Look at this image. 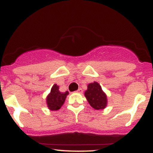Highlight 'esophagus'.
<instances>
[{
    "label": "esophagus",
    "mask_w": 153,
    "mask_h": 153,
    "mask_svg": "<svg viewBox=\"0 0 153 153\" xmlns=\"http://www.w3.org/2000/svg\"><path fill=\"white\" fill-rule=\"evenodd\" d=\"M77 92L80 93V94H82V88H79L78 90L77 91Z\"/></svg>",
    "instance_id": "obj_1"
}]
</instances>
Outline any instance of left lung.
<instances>
[{
	"label": "left lung",
	"mask_w": 153,
	"mask_h": 153,
	"mask_svg": "<svg viewBox=\"0 0 153 153\" xmlns=\"http://www.w3.org/2000/svg\"><path fill=\"white\" fill-rule=\"evenodd\" d=\"M85 96L89 104L95 109H103L106 107L107 103L106 96L98 82H92L88 85Z\"/></svg>",
	"instance_id": "left-lung-1"
}]
</instances>
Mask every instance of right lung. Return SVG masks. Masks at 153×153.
I'll list each match as a JSON object with an SVG mask.
<instances>
[{"label": "right lung", "mask_w": 153, "mask_h": 153, "mask_svg": "<svg viewBox=\"0 0 153 153\" xmlns=\"http://www.w3.org/2000/svg\"><path fill=\"white\" fill-rule=\"evenodd\" d=\"M68 91L62 93L59 91V86L56 84L51 88V92L47 98V103L49 108L52 111L58 110L61 108L65 101Z\"/></svg>", "instance_id": "add662e5"}]
</instances>
